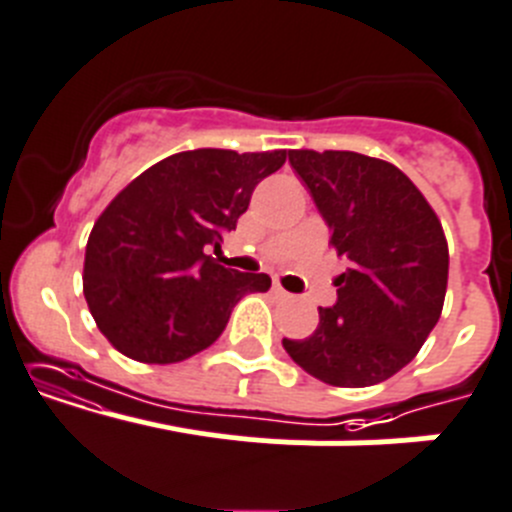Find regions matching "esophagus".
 <instances>
[{"label":"esophagus","instance_id":"34e87169","mask_svg":"<svg viewBox=\"0 0 512 512\" xmlns=\"http://www.w3.org/2000/svg\"><path fill=\"white\" fill-rule=\"evenodd\" d=\"M274 294L279 296V299H291V294L281 284H274Z\"/></svg>","mask_w":512,"mask_h":512}]
</instances>
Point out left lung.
<instances>
[{
  "label": "left lung",
  "mask_w": 512,
  "mask_h": 512,
  "mask_svg": "<svg viewBox=\"0 0 512 512\" xmlns=\"http://www.w3.org/2000/svg\"><path fill=\"white\" fill-rule=\"evenodd\" d=\"M291 168L349 261L337 304L319 326L284 349L311 377L334 387H369L417 357L447 291V238L420 188L397 165L352 150H291Z\"/></svg>",
  "instance_id": "obj_1"
}]
</instances>
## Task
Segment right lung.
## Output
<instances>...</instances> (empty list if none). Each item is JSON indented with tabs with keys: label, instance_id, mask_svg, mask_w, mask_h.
<instances>
[{
	"label": "right lung",
	"instance_id": "1",
	"mask_svg": "<svg viewBox=\"0 0 512 512\" xmlns=\"http://www.w3.org/2000/svg\"><path fill=\"white\" fill-rule=\"evenodd\" d=\"M286 150L201 148L150 165L100 213L85 248L82 291L97 329L135 362L173 364L211 347L266 274H238L206 256L246 213L253 188Z\"/></svg>",
	"mask_w": 512,
	"mask_h": 512
}]
</instances>
